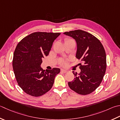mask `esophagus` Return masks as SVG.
I'll return each mask as SVG.
<instances>
[{"label":"esophagus","instance_id":"1","mask_svg":"<svg viewBox=\"0 0 120 120\" xmlns=\"http://www.w3.org/2000/svg\"><path fill=\"white\" fill-rule=\"evenodd\" d=\"M61 72H62V73H67L68 71H67V70H65L61 69Z\"/></svg>","mask_w":120,"mask_h":120}]
</instances>
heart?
<instances>
[{"instance_id": "obj_1", "label": "heart", "mask_w": 120, "mask_h": 120, "mask_svg": "<svg viewBox=\"0 0 120 120\" xmlns=\"http://www.w3.org/2000/svg\"><path fill=\"white\" fill-rule=\"evenodd\" d=\"M62 63H63V64H64V63H65V62L64 61H63L62 62Z\"/></svg>"}]
</instances>
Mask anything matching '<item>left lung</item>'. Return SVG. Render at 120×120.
Returning <instances> with one entry per match:
<instances>
[{
	"label": "left lung",
	"instance_id": "obj_1",
	"mask_svg": "<svg viewBox=\"0 0 120 120\" xmlns=\"http://www.w3.org/2000/svg\"><path fill=\"white\" fill-rule=\"evenodd\" d=\"M75 39L77 46L76 57L80 60L81 72L73 73L74 80L68 85L81 95L90 94L102 82L106 70V55L102 44L96 37L81 30L64 33Z\"/></svg>",
	"mask_w": 120,
	"mask_h": 120
}]
</instances>
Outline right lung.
I'll use <instances>...</instances> for the list:
<instances>
[{"mask_svg":"<svg viewBox=\"0 0 120 120\" xmlns=\"http://www.w3.org/2000/svg\"><path fill=\"white\" fill-rule=\"evenodd\" d=\"M60 33L35 32L23 38L14 52L12 65L18 85L27 94L43 95L52 88L60 69L43 70V59L48 55Z\"/></svg>","mask_w":120,"mask_h":120,"instance_id":"add662e5","label":"right lung"}]
</instances>
